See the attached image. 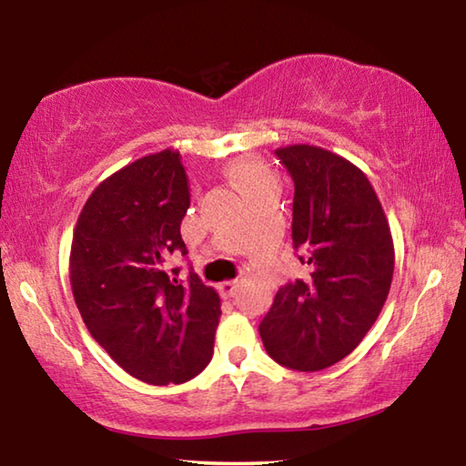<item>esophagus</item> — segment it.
Segmentation results:
<instances>
[{
	"mask_svg": "<svg viewBox=\"0 0 466 466\" xmlns=\"http://www.w3.org/2000/svg\"><path fill=\"white\" fill-rule=\"evenodd\" d=\"M218 288H219V294H222L224 298H232L236 294V289H238V281L226 279V281L219 283Z\"/></svg>",
	"mask_w": 466,
	"mask_h": 466,
	"instance_id": "1",
	"label": "esophagus"
}]
</instances>
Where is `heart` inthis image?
Here are the masks:
<instances>
[{"mask_svg":"<svg viewBox=\"0 0 466 466\" xmlns=\"http://www.w3.org/2000/svg\"><path fill=\"white\" fill-rule=\"evenodd\" d=\"M230 177L236 180V185L242 188L247 197L263 191L265 187L275 185L273 172L267 168L258 157L252 156L236 157L230 164Z\"/></svg>","mask_w":466,"mask_h":466,"instance_id":"obj_1","label":"heart"}]
</instances>
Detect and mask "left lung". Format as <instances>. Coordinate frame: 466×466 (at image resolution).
<instances>
[{"mask_svg": "<svg viewBox=\"0 0 466 466\" xmlns=\"http://www.w3.org/2000/svg\"><path fill=\"white\" fill-rule=\"evenodd\" d=\"M275 154L294 178L291 240L310 278L275 294L258 333L278 364L317 372L350 356L380 314L394 271L392 234L356 164L309 144Z\"/></svg>", "mask_w": 466, "mask_h": 466, "instance_id": "8db88e82", "label": "left lung"}]
</instances>
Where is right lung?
Segmentation results:
<instances>
[{
    "label": "right lung",
    "instance_id": "obj_1",
    "mask_svg": "<svg viewBox=\"0 0 466 466\" xmlns=\"http://www.w3.org/2000/svg\"><path fill=\"white\" fill-rule=\"evenodd\" d=\"M188 187L178 149L167 147L102 180L77 218L69 281L84 325L125 372L180 384L209 364L219 296L197 273L180 281L167 257L180 250Z\"/></svg>",
    "mask_w": 466,
    "mask_h": 466
}]
</instances>
